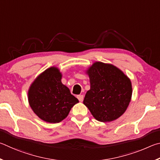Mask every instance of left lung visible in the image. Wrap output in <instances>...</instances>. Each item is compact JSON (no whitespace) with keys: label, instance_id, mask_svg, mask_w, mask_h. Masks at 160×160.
Wrapping results in <instances>:
<instances>
[{"label":"left lung","instance_id":"1","mask_svg":"<svg viewBox=\"0 0 160 160\" xmlns=\"http://www.w3.org/2000/svg\"><path fill=\"white\" fill-rule=\"evenodd\" d=\"M57 67H50L36 78L28 92L30 107L45 122L59 123L65 119L78 100L61 82Z\"/></svg>","mask_w":160,"mask_h":160}]
</instances>
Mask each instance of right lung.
<instances>
[{
  "label": "right lung",
  "instance_id": "add662e5",
  "mask_svg": "<svg viewBox=\"0 0 160 160\" xmlns=\"http://www.w3.org/2000/svg\"><path fill=\"white\" fill-rule=\"evenodd\" d=\"M91 89L83 104L101 122H112L127 110L132 96L129 78L117 67L96 62L87 70Z\"/></svg>",
  "mask_w": 160,
  "mask_h": 160
}]
</instances>
